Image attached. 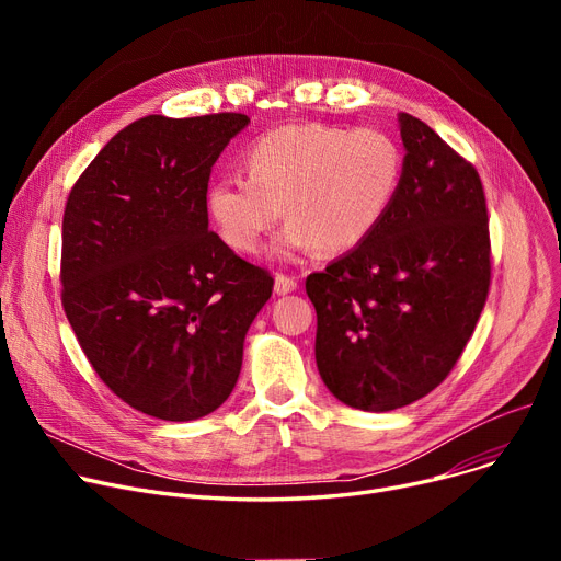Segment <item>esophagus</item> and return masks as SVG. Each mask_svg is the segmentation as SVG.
I'll list each match as a JSON object with an SVG mask.
<instances>
[{
	"mask_svg": "<svg viewBox=\"0 0 561 561\" xmlns=\"http://www.w3.org/2000/svg\"><path fill=\"white\" fill-rule=\"evenodd\" d=\"M296 288H298V279L296 277L284 275V273L275 275V293H279V296H286V293L296 290Z\"/></svg>",
	"mask_w": 561,
	"mask_h": 561,
	"instance_id": "esophagus-1",
	"label": "esophagus"
}]
</instances>
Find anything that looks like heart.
I'll return each mask as SVG.
<instances>
[{"mask_svg": "<svg viewBox=\"0 0 561 561\" xmlns=\"http://www.w3.org/2000/svg\"><path fill=\"white\" fill-rule=\"evenodd\" d=\"M245 170L248 176H222L206 193V211L231 250L256 252L284 206L290 225L275 241L277 256L311 248L339 254L364 243L387 216L402 154L379 129L302 123L259 136Z\"/></svg>", "mask_w": 561, "mask_h": 561, "instance_id": "1", "label": "heart"}]
</instances>
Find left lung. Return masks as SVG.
Returning a JSON list of instances; mask_svg holds the SVG:
<instances>
[{"mask_svg":"<svg viewBox=\"0 0 561 561\" xmlns=\"http://www.w3.org/2000/svg\"><path fill=\"white\" fill-rule=\"evenodd\" d=\"M404 161L387 216L307 277L316 364L347 407L391 411L436 389L473 336L491 284L482 180L419 117L400 113Z\"/></svg>","mask_w":561,"mask_h":561,"instance_id":"1","label":"left lung"}]
</instances>
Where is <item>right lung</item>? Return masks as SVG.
<instances>
[{
  "instance_id": "right-lung-1",
  "label": "right lung",
  "mask_w": 561,
  "mask_h": 561,
  "mask_svg": "<svg viewBox=\"0 0 561 561\" xmlns=\"http://www.w3.org/2000/svg\"><path fill=\"white\" fill-rule=\"evenodd\" d=\"M243 113L147 115L117 131L72 186L61 300L83 355L129 407L195 421L233 391L268 271L209 231L206 191Z\"/></svg>"
}]
</instances>
